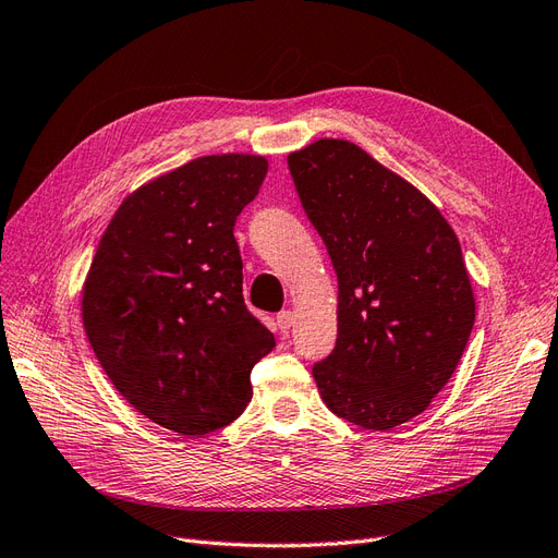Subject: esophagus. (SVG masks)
Segmentation results:
<instances>
[{"label": "esophagus", "mask_w": 558, "mask_h": 558, "mask_svg": "<svg viewBox=\"0 0 558 558\" xmlns=\"http://www.w3.org/2000/svg\"><path fill=\"white\" fill-rule=\"evenodd\" d=\"M293 324H295V314H293V312L286 310V312H279V314H277V326H279V330L286 332Z\"/></svg>", "instance_id": "34e87169"}]
</instances>
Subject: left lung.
Wrapping results in <instances>:
<instances>
[{"label": "left lung", "mask_w": 558, "mask_h": 558, "mask_svg": "<svg viewBox=\"0 0 558 558\" xmlns=\"http://www.w3.org/2000/svg\"><path fill=\"white\" fill-rule=\"evenodd\" d=\"M337 286V342L312 375L328 410L367 430L424 412L475 326L461 244L412 183L344 140L289 156Z\"/></svg>", "instance_id": "left-lung-1"}]
</instances>
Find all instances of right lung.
<instances>
[{
    "label": "right lung",
    "instance_id": "obj_1",
    "mask_svg": "<svg viewBox=\"0 0 558 558\" xmlns=\"http://www.w3.org/2000/svg\"><path fill=\"white\" fill-rule=\"evenodd\" d=\"M263 156L185 162L113 214L83 286V328L134 410L199 437L238 418L275 335L242 295L234 221L258 195Z\"/></svg>",
    "mask_w": 558,
    "mask_h": 558
}]
</instances>
